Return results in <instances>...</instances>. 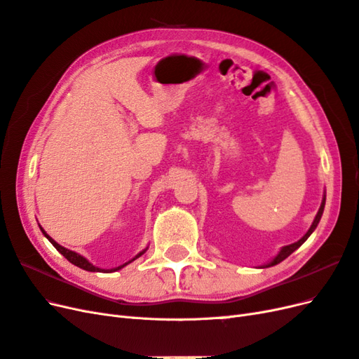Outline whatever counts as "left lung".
<instances>
[{
    "label": "left lung",
    "mask_w": 359,
    "mask_h": 359,
    "mask_svg": "<svg viewBox=\"0 0 359 359\" xmlns=\"http://www.w3.org/2000/svg\"><path fill=\"white\" fill-rule=\"evenodd\" d=\"M323 207H325V195H323V200H322V204H320V207H319V210H318V215H316V217H315V221H313V224H311V226L309 228V231L307 233L299 238L298 241H295V243H292V245H289V246H285V248H282V250L277 253V255L273 258V261H270L269 264H265V265H262V269H265V267H273V265H276V264H279V262H282L283 259H286L289 255H291V253L294 252V250H297L299 246L303 245V243L310 237V234L313 233V231L316 229V226H318V224H319V221H320V216H322V213H323Z\"/></svg>",
    "instance_id": "8db88e82"
}]
</instances>
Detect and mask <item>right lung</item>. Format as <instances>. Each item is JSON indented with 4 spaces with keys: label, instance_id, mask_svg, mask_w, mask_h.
Returning a JSON list of instances; mask_svg holds the SVG:
<instances>
[{
    "label": "right lung",
    "instance_id": "obj_1",
    "mask_svg": "<svg viewBox=\"0 0 359 359\" xmlns=\"http://www.w3.org/2000/svg\"><path fill=\"white\" fill-rule=\"evenodd\" d=\"M40 229H41V233L44 234V237L48 238L52 245L56 248V250L61 253V255H64L68 261H70L72 264H74V265H77V267H80V269H83V270H86V271H104V273H111V271H118V270H121V269H123L125 265H128L130 262H133L134 259H137V258H140L143 253L146 252V249L144 250H142L140 253H137L135 255V258H133L131 261H128V262H125V264H122V265H119V267H116V269H111V270H102V269H98V267H95L94 264H90L86 258H83L82 255H79V253H76V252H73V250H70V249H65V248H62L61 245H57V243L48 234L46 233V231L40 226Z\"/></svg>",
    "mask_w": 359,
    "mask_h": 359
}]
</instances>
